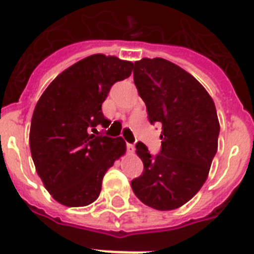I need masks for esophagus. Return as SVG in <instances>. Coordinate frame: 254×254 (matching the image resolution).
Returning <instances> with one entry per match:
<instances>
[{
	"mask_svg": "<svg viewBox=\"0 0 254 254\" xmlns=\"http://www.w3.org/2000/svg\"><path fill=\"white\" fill-rule=\"evenodd\" d=\"M127 150L129 154H133L134 152V145H131V143H127Z\"/></svg>",
	"mask_w": 254,
	"mask_h": 254,
	"instance_id": "34e87169",
	"label": "esophagus"
}]
</instances>
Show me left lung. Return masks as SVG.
I'll return each mask as SVG.
<instances>
[{"label":"left lung","instance_id":"8db88e82","mask_svg":"<svg viewBox=\"0 0 254 254\" xmlns=\"http://www.w3.org/2000/svg\"><path fill=\"white\" fill-rule=\"evenodd\" d=\"M133 75L148 120L162 125V148L152 156L142 142L135 145L143 174L131 181V189L152 209H177L209 175L220 130L215 104L198 80L168 60L135 61Z\"/></svg>","mask_w":254,"mask_h":254}]
</instances>
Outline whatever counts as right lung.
Masks as SVG:
<instances>
[{"label":"right lung","instance_id":"right-lung-1","mask_svg":"<svg viewBox=\"0 0 254 254\" xmlns=\"http://www.w3.org/2000/svg\"><path fill=\"white\" fill-rule=\"evenodd\" d=\"M133 66L115 56H88L59 74L39 99L31 120V155L45 189L61 205L92 203L106 172L127 151L121 137L93 133L98 125L108 127L103 102L113 83L130 77Z\"/></svg>","mask_w":254,"mask_h":254}]
</instances>
